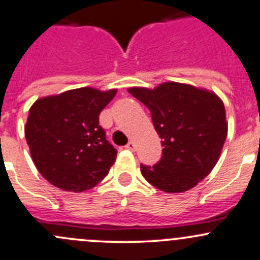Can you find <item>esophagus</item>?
<instances>
[{
  "label": "esophagus",
  "instance_id": "1",
  "mask_svg": "<svg viewBox=\"0 0 260 260\" xmlns=\"http://www.w3.org/2000/svg\"><path fill=\"white\" fill-rule=\"evenodd\" d=\"M125 148H126L127 150H135V144H134V141H129Z\"/></svg>",
  "mask_w": 260,
  "mask_h": 260
}]
</instances>
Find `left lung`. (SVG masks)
Returning a JSON list of instances; mask_svg holds the SVG:
<instances>
[{"instance_id": "obj_1", "label": "left lung", "mask_w": 260, "mask_h": 260, "mask_svg": "<svg viewBox=\"0 0 260 260\" xmlns=\"http://www.w3.org/2000/svg\"><path fill=\"white\" fill-rule=\"evenodd\" d=\"M129 92L149 109L161 139V159L152 167L140 165L144 178L167 192L194 188L215 167L225 143L223 101L210 91L179 82L154 90L131 87Z\"/></svg>"}]
</instances>
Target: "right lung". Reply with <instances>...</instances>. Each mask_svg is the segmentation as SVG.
I'll use <instances>...</instances> for the list:
<instances>
[{
	"mask_svg": "<svg viewBox=\"0 0 260 260\" xmlns=\"http://www.w3.org/2000/svg\"><path fill=\"white\" fill-rule=\"evenodd\" d=\"M115 95L116 90L81 87L31 106L26 141L37 170L49 183L81 192L108 175L117 151L106 140L99 115Z\"/></svg>",
	"mask_w": 260,
	"mask_h": 260,
	"instance_id": "add662e5",
	"label": "right lung"
}]
</instances>
